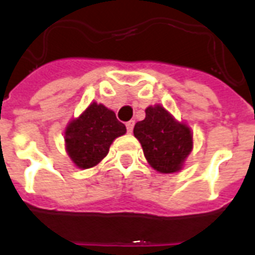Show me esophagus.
Segmentation results:
<instances>
[{
    "label": "esophagus",
    "mask_w": 255,
    "mask_h": 255,
    "mask_svg": "<svg viewBox=\"0 0 255 255\" xmlns=\"http://www.w3.org/2000/svg\"><path fill=\"white\" fill-rule=\"evenodd\" d=\"M126 129H128V132H131L132 129H134V121H128L126 123Z\"/></svg>",
    "instance_id": "obj_1"
}]
</instances>
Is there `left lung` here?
<instances>
[{
	"mask_svg": "<svg viewBox=\"0 0 255 255\" xmlns=\"http://www.w3.org/2000/svg\"><path fill=\"white\" fill-rule=\"evenodd\" d=\"M134 135L140 141L148 163L161 173L181 170L193 149L190 128L175 120L161 105L145 110V119L135 124Z\"/></svg>",
	"mask_w": 255,
	"mask_h": 255,
	"instance_id": "1",
	"label": "left lung"
}]
</instances>
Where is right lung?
<instances>
[{
	"label": "right lung",
	"instance_id": "right-lung-1",
	"mask_svg": "<svg viewBox=\"0 0 255 255\" xmlns=\"http://www.w3.org/2000/svg\"><path fill=\"white\" fill-rule=\"evenodd\" d=\"M125 132L114 111L93 102L67 125L66 152L79 168L94 167L107 155L112 141Z\"/></svg>",
	"mask_w": 255,
	"mask_h": 255
}]
</instances>
